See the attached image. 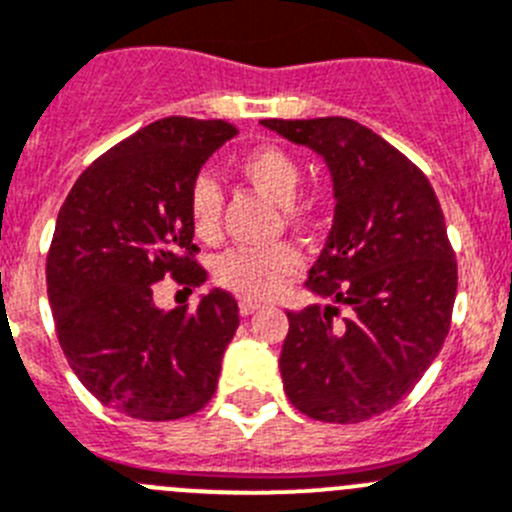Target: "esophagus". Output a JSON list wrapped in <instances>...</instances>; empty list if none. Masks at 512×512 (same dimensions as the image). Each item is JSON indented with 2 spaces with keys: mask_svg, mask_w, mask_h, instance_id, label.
Segmentation results:
<instances>
[{
  "mask_svg": "<svg viewBox=\"0 0 512 512\" xmlns=\"http://www.w3.org/2000/svg\"><path fill=\"white\" fill-rule=\"evenodd\" d=\"M257 310H260V305L257 303H252V300H240V315H252V313H257Z\"/></svg>",
  "mask_w": 512,
  "mask_h": 512,
  "instance_id": "esophagus-1",
  "label": "esophagus"
}]
</instances>
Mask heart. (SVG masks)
<instances>
[{
    "mask_svg": "<svg viewBox=\"0 0 512 512\" xmlns=\"http://www.w3.org/2000/svg\"><path fill=\"white\" fill-rule=\"evenodd\" d=\"M237 171L260 194L280 204L283 217L298 227H310L321 214V204L315 197L295 199L300 184V164L290 151L275 143H262L250 148L240 161ZM189 222L199 240L212 242L222 227V191L207 176H199L189 189ZM300 252L290 245L270 247V250H232L224 252L214 265V280L222 288L242 295V298H272L293 275H298Z\"/></svg>",
    "mask_w": 512,
    "mask_h": 512,
    "instance_id": "obj_1",
    "label": "heart"
}]
</instances>
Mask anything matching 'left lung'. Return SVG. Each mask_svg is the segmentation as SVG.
Here are the masks:
<instances>
[{"instance_id": "8db88e82", "label": "left lung", "mask_w": 512, "mask_h": 512, "mask_svg": "<svg viewBox=\"0 0 512 512\" xmlns=\"http://www.w3.org/2000/svg\"><path fill=\"white\" fill-rule=\"evenodd\" d=\"M260 123L321 156L336 199L305 283L331 303L288 313L285 394L321 422H366L414 389L450 331L457 262L442 207L407 156L351 118Z\"/></svg>"}]
</instances>
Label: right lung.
I'll list each match as a JSON object with an SVG mask.
<instances>
[{"label":"right lung","mask_w":512,"mask_h":512,"mask_svg":"<svg viewBox=\"0 0 512 512\" xmlns=\"http://www.w3.org/2000/svg\"><path fill=\"white\" fill-rule=\"evenodd\" d=\"M227 121L161 118L80 174L57 214L47 295L57 338L80 384L133 419L171 422L217 391L224 348L240 326L237 300L214 288L194 310H161L156 283L197 288L189 189L222 143Z\"/></svg>","instance_id":"right-lung-1"}]
</instances>
